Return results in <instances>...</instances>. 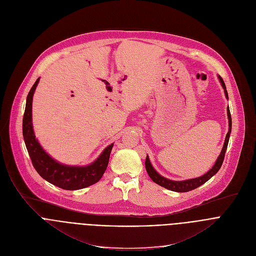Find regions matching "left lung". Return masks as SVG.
<instances>
[{
  "label": "left lung",
  "mask_w": 256,
  "mask_h": 256,
  "mask_svg": "<svg viewBox=\"0 0 256 256\" xmlns=\"http://www.w3.org/2000/svg\"><path fill=\"white\" fill-rule=\"evenodd\" d=\"M218 78H219V80L221 82V85H222V88L224 90V94H226V98H228V92H226V84H224V79L221 78L220 76H218ZM228 126H230V128H228V132L226 134V141H224V148H222V150H221L220 156L217 158L215 164L213 166V168L210 170L209 172H207L205 175H202V176H200L198 178H194V179H188V180H184V181L168 180V179L164 178L162 176H160L156 171V170L153 168V166L150 164L149 158L147 156L146 160H145V168H146V171H147L149 177L152 179V181L156 182V184H158V185H160L162 187H164V188H166V190H173V192H190L192 190L198 188V186L202 185L204 183L207 182L211 177H213L219 171V168H221V164H222V162H224V156H226V151L228 140H230V132H232V116H230V112L228 108Z\"/></svg>",
  "instance_id": "1"
}]
</instances>
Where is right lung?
Wrapping results in <instances>:
<instances>
[{
	"label": "right lung",
	"mask_w": 256,
	"mask_h": 256,
	"mask_svg": "<svg viewBox=\"0 0 256 256\" xmlns=\"http://www.w3.org/2000/svg\"><path fill=\"white\" fill-rule=\"evenodd\" d=\"M38 82L39 78L34 83L26 96L22 120L24 139L34 168L43 179L66 190H77L96 183L104 175L108 166L113 144L109 145L100 158L88 166H64L51 158L40 146L32 126V94Z\"/></svg>",
	"instance_id": "obj_1"
}]
</instances>
